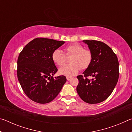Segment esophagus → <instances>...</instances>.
Wrapping results in <instances>:
<instances>
[{"mask_svg":"<svg viewBox=\"0 0 132 132\" xmlns=\"http://www.w3.org/2000/svg\"><path fill=\"white\" fill-rule=\"evenodd\" d=\"M66 79H67V80H68V81H69V80H70V79H71V77L67 76V77H66Z\"/></svg>","mask_w":132,"mask_h":132,"instance_id":"1","label":"esophagus"}]
</instances>
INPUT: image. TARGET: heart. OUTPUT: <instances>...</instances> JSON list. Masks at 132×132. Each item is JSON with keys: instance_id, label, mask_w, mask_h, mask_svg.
<instances>
[{"instance_id": "obj_1", "label": "heart", "mask_w": 132, "mask_h": 132, "mask_svg": "<svg viewBox=\"0 0 132 132\" xmlns=\"http://www.w3.org/2000/svg\"><path fill=\"white\" fill-rule=\"evenodd\" d=\"M64 51L67 56H71L69 61L70 64L59 69V72L61 75L68 76H73L79 72L80 69L85 70L90 66L93 59L92 53L90 50L84 49L79 44H73L67 46ZM52 59L59 66H62L66 62L64 53L58 49L53 51Z\"/></svg>"}]
</instances>
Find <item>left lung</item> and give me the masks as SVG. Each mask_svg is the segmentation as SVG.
<instances>
[{
  "label": "left lung",
  "instance_id": "1",
  "mask_svg": "<svg viewBox=\"0 0 132 132\" xmlns=\"http://www.w3.org/2000/svg\"><path fill=\"white\" fill-rule=\"evenodd\" d=\"M92 53V62L82 75L77 76V92L87 103L98 104L112 93L119 78V62L112 50L104 42L84 40ZM93 77L90 80L87 78Z\"/></svg>",
  "mask_w": 132,
  "mask_h": 132
}]
</instances>
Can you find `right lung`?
Returning <instances> with one entry per match:
<instances>
[{
	"instance_id": "1",
	"label": "right lung",
	"mask_w": 132,
	"mask_h": 132,
	"mask_svg": "<svg viewBox=\"0 0 132 132\" xmlns=\"http://www.w3.org/2000/svg\"><path fill=\"white\" fill-rule=\"evenodd\" d=\"M64 43L52 39L37 38L27 44L17 60V77L24 93L39 104L56 97L66 81L64 76L53 77L57 69L52 59L53 51Z\"/></svg>"
}]
</instances>
